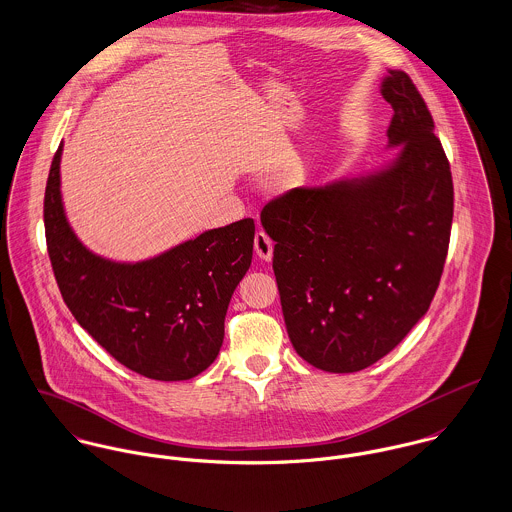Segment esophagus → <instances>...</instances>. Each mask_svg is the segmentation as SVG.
I'll list each match as a JSON object with an SVG mask.
<instances>
[{
	"label": "esophagus",
	"mask_w": 512,
	"mask_h": 512,
	"mask_svg": "<svg viewBox=\"0 0 512 512\" xmlns=\"http://www.w3.org/2000/svg\"><path fill=\"white\" fill-rule=\"evenodd\" d=\"M255 253L259 259L263 261H271L273 259V241L263 233V231H257L255 233Z\"/></svg>",
	"instance_id": "34e87169"
}]
</instances>
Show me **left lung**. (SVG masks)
Segmentation results:
<instances>
[{"instance_id":"8db88e82","label":"left lung","mask_w":512,"mask_h":512,"mask_svg":"<svg viewBox=\"0 0 512 512\" xmlns=\"http://www.w3.org/2000/svg\"><path fill=\"white\" fill-rule=\"evenodd\" d=\"M397 155L377 171L294 188L261 224L296 353L328 373H355L393 351L428 312L454 218L448 157L410 76L381 82Z\"/></svg>"}]
</instances>
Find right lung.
<instances>
[{
	"instance_id": "right-lung-1",
	"label": "right lung",
	"mask_w": 512,
	"mask_h": 512,
	"mask_svg": "<svg viewBox=\"0 0 512 512\" xmlns=\"http://www.w3.org/2000/svg\"><path fill=\"white\" fill-rule=\"evenodd\" d=\"M58 147L45 190V233L60 294L76 322L127 369L155 381L206 371L224 343L235 286L253 257L255 222L208 229L137 263L92 253L70 228Z\"/></svg>"
}]
</instances>
